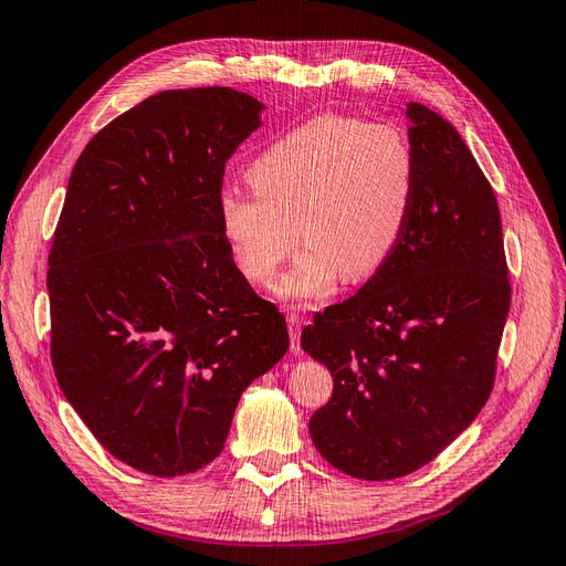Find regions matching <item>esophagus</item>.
Segmentation results:
<instances>
[{
	"label": "esophagus",
	"instance_id": "esophagus-1",
	"mask_svg": "<svg viewBox=\"0 0 566 566\" xmlns=\"http://www.w3.org/2000/svg\"><path fill=\"white\" fill-rule=\"evenodd\" d=\"M285 321H287V331H290V349L300 352L302 349V342H300V337H302V318L297 314H287Z\"/></svg>",
	"mask_w": 566,
	"mask_h": 566
}]
</instances>
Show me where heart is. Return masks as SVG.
Wrapping results in <instances>:
<instances>
[{"mask_svg":"<svg viewBox=\"0 0 566 566\" xmlns=\"http://www.w3.org/2000/svg\"><path fill=\"white\" fill-rule=\"evenodd\" d=\"M252 191L221 188L217 219L241 276L264 285L304 241L276 293L328 300L337 283L380 273L399 250L418 193V160L391 125L321 115L266 146L248 167Z\"/></svg>","mask_w":566,"mask_h":566,"instance_id":"heart-1","label":"heart"}]
</instances>
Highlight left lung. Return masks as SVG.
I'll list each match as a JSON object with an SVG mask.
<instances>
[{
  "instance_id": "1",
  "label": "left lung",
  "mask_w": 566,
  "mask_h": 566,
  "mask_svg": "<svg viewBox=\"0 0 566 566\" xmlns=\"http://www.w3.org/2000/svg\"><path fill=\"white\" fill-rule=\"evenodd\" d=\"M418 160L410 224L387 266L302 331L333 375L310 420L318 453L356 479L416 472L468 430L495 378L510 312L493 188L455 127L408 104Z\"/></svg>"
}]
</instances>
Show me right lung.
Instances as JSON below:
<instances>
[{"label": "right lung", "instance_id": "add662e5", "mask_svg": "<svg viewBox=\"0 0 566 566\" xmlns=\"http://www.w3.org/2000/svg\"><path fill=\"white\" fill-rule=\"evenodd\" d=\"M229 87L148 96L77 158L49 252L51 364L111 455L153 476L212 462L287 325L217 219L227 160L262 125Z\"/></svg>", "mask_w": 566, "mask_h": 566}]
</instances>
